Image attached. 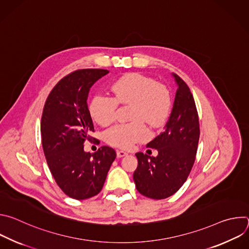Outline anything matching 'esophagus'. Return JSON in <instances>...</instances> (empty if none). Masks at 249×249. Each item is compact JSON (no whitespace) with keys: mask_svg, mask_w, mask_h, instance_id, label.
Returning a JSON list of instances; mask_svg holds the SVG:
<instances>
[{"mask_svg":"<svg viewBox=\"0 0 249 249\" xmlns=\"http://www.w3.org/2000/svg\"><path fill=\"white\" fill-rule=\"evenodd\" d=\"M128 154L126 153V152H124V151H117L116 152V156H117V158H123V157H126Z\"/></svg>","mask_w":249,"mask_h":249,"instance_id":"34e87169","label":"esophagus"}]
</instances>
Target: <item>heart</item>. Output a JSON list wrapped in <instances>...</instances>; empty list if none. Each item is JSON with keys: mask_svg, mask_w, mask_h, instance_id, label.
I'll use <instances>...</instances> for the list:
<instances>
[{"mask_svg": "<svg viewBox=\"0 0 249 249\" xmlns=\"http://www.w3.org/2000/svg\"><path fill=\"white\" fill-rule=\"evenodd\" d=\"M113 97L95 94L89 101L91 118L101 126L109 125L115 117L117 103L132 104L131 122L120 123L104 134L106 143L120 149H129L138 142L149 138L145 122L153 127L160 126L166 119L170 97L167 89L154 80L138 73L126 74L110 85Z\"/></svg>", "mask_w": 249, "mask_h": 249, "instance_id": "1", "label": "heart"}]
</instances>
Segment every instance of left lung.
<instances>
[{
	"label": "left lung",
	"mask_w": 249,
	"mask_h": 249,
	"mask_svg": "<svg viewBox=\"0 0 249 249\" xmlns=\"http://www.w3.org/2000/svg\"><path fill=\"white\" fill-rule=\"evenodd\" d=\"M177 90L163 131L147 145L157 157L137 153L133 174L137 190L152 199H165L186 181L195 161L200 136L199 118L193 95L182 79L172 74Z\"/></svg>",
	"instance_id": "left-lung-1"
}]
</instances>
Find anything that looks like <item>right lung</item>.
Masks as SVG:
<instances>
[{
  "label": "right lung",
  "mask_w": 249,
  "mask_h": 249,
  "mask_svg": "<svg viewBox=\"0 0 249 249\" xmlns=\"http://www.w3.org/2000/svg\"><path fill=\"white\" fill-rule=\"evenodd\" d=\"M107 70L84 69L63 78L51 90L41 118L44 156L54 179L69 197L84 200L97 195L116 158L112 148L102 146L94 154L84 150L93 123L88 96L92 85Z\"/></svg>",
  "instance_id": "add662e5"
}]
</instances>
